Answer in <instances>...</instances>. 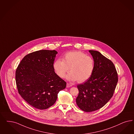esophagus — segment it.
Wrapping results in <instances>:
<instances>
[{
    "label": "esophagus",
    "instance_id": "obj_1",
    "mask_svg": "<svg viewBox=\"0 0 134 134\" xmlns=\"http://www.w3.org/2000/svg\"><path fill=\"white\" fill-rule=\"evenodd\" d=\"M71 86H72V85L70 84L69 83H67V85H66L67 88H69V87H71Z\"/></svg>",
    "mask_w": 134,
    "mask_h": 134
}]
</instances>
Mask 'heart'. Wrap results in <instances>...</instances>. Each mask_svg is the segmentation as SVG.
I'll return each mask as SVG.
<instances>
[{"label":"heart","mask_w":134,"mask_h":134,"mask_svg":"<svg viewBox=\"0 0 134 134\" xmlns=\"http://www.w3.org/2000/svg\"><path fill=\"white\" fill-rule=\"evenodd\" d=\"M53 68L56 74L60 78L66 76L71 81L84 82L93 75L95 70V62L91 56L80 51L68 52L64 54L63 60L58 59L53 63Z\"/></svg>","instance_id":"b5f03b06"}]
</instances>
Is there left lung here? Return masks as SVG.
I'll list each match as a JSON object with an SVG mask.
<instances>
[{"instance_id": "obj_1", "label": "left lung", "mask_w": 134, "mask_h": 134, "mask_svg": "<svg viewBox=\"0 0 134 134\" xmlns=\"http://www.w3.org/2000/svg\"><path fill=\"white\" fill-rule=\"evenodd\" d=\"M95 62L91 77L77 85L76 104L82 110L90 112L101 108L112 97L118 82V74L112 62L97 51L89 50Z\"/></svg>"}]
</instances>
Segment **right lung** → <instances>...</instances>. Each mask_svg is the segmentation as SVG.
<instances>
[{
	"instance_id": "right-lung-1",
	"label": "right lung",
	"mask_w": 134,
	"mask_h": 134,
	"mask_svg": "<svg viewBox=\"0 0 134 134\" xmlns=\"http://www.w3.org/2000/svg\"><path fill=\"white\" fill-rule=\"evenodd\" d=\"M57 52L41 50L28 54L15 72L16 86L22 98L32 107L44 110L56 101L66 82L57 75L53 63Z\"/></svg>"
}]
</instances>
